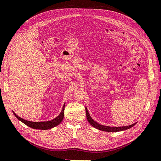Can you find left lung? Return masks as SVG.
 I'll list each match as a JSON object with an SVG mask.
<instances>
[{
  "instance_id": "obj_1",
  "label": "left lung",
  "mask_w": 161,
  "mask_h": 161,
  "mask_svg": "<svg viewBox=\"0 0 161 161\" xmlns=\"http://www.w3.org/2000/svg\"><path fill=\"white\" fill-rule=\"evenodd\" d=\"M86 118L87 119L88 122L90 123V124L92 125L95 129H97L98 130L104 131H108V132H116V131H120L123 130H127L131 128L133 126H134L137 123H134L131 125H128V126H123V127H110V126H106V125H103L95 122L92 118L91 117L90 114H89V112L86 107Z\"/></svg>"
}]
</instances>
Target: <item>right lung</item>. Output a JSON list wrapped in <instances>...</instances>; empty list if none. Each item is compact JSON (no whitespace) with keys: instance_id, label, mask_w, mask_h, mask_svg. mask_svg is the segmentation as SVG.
I'll return each mask as SVG.
<instances>
[{"instance_id":"1","label":"right lung","mask_w":161,"mask_h":161,"mask_svg":"<svg viewBox=\"0 0 161 161\" xmlns=\"http://www.w3.org/2000/svg\"><path fill=\"white\" fill-rule=\"evenodd\" d=\"M64 107H65V103L63 105V109L61 110V113L57 117L54 118V119L49 121H44V122H32L30 121L25 120L23 118L18 116L13 112V114L15 115V117L24 123L25 125H28V127H31L32 129H40V130H48L50 129H52L54 127L58 125L59 124H60L63 118H64Z\"/></svg>"}]
</instances>
